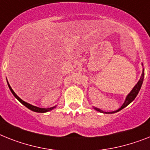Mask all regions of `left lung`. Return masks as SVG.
I'll return each mask as SVG.
<instances>
[{"label": "left lung", "mask_w": 150, "mask_h": 150, "mask_svg": "<svg viewBox=\"0 0 150 150\" xmlns=\"http://www.w3.org/2000/svg\"><path fill=\"white\" fill-rule=\"evenodd\" d=\"M142 66H143V64H142ZM143 79H144V69H143V72H142V74H141L140 79L139 80V81H138V82H137V83L135 85L134 87L132 89V90L130 91V93H129L127 95V97H126V100H125L124 103H123V104H122V106H121L120 108H119L117 110L112 111V112H104V111L101 110H100V109H98V108H96V107H93V108H94L96 111H99V112H103V113H115V112H119L120 110H122L123 108H125L126 106H128V105L131 102H133V100H134V99L137 97V96L138 95V93H139V90H140L141 86H142V84H143Z\"/></svg>", "instance_id": "obj_1"}]
</instances>
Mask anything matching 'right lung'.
Instances as JSON below:
<instances>
[{"instance_id": "1", "label": "right lung", "mask_w": 150, "mask_h": 150, "mask_svg": "<svg viewBox=\"0 0 150 150\" xmlns=\"http://www.w3.org/2000/svg\"><path fill=\"white\" fill-rule=\"evenodd\" d=\"M7 85H8V86H9V89L11 91V93H13V95L14 96H15V98L17 99V100H19L20 102L22 104L24 105V106L27 107V108L30 109V110L33 111V112H48V111H50L52 110L53 109H54L57 106H53V107H50V108H40V107H38V106H33V105L30 104V103H28L25 102V101H23V100H22L20 98L19 96H17V94H16L15 93H14V91H13V90H12V88H11V86H10L9 83H8V81H7Z\"/></svg>"}]
</instances>
